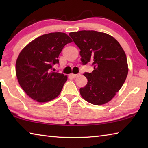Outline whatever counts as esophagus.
<instances>
[{
	"instance_id": "esophagus-1",
	"label": "esophagus",
	"mask_w": 148,
	"mask_h": 148,
	"mask_svg": "<svg viewBox=\"0 0 148 148\" xmlns=\"http://www.w3.org/2000/svg\"><path fill=\"white\" fill-rule=\"evenodd\" d=\"M71 76L72 77H73V78H76V77H78V76H80V74H71Z\"/></svg>"
}]
</instances>
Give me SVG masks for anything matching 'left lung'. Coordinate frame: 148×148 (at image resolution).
I'll list each match as a JSON object with an SVG mask.
<instances>
[{"label": "left lung", "mask_w": 148, "mask_h": 148, "mask_svg": "<svg viewBox=\"0 0 148 148\" xmlns=\"http://www.w3.org/2000/svg\"><path fill=\"white\" fill-rule=\"evenodd\" d=\"M80 49L83 65L91 62L94 70L83 75L86 85L81 88L83 98L94 105L109 102L121 89L128 74L127 56L119 43L108 34L95 30L69 33Z\"/></svg>", "instance_id": "1"}]
</instances>
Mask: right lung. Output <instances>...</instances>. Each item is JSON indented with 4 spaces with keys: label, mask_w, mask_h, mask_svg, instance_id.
Instances as JSON below:
<instances>
[{
    "label": "right lung",
    "mask_w": 148,
    "mask_h": 148,
    "mask_svg": "<svg viewBox=\"0 0 148 148\" xmlns=\"http://www.w3.org/2000/svg\"><path fill=\"white\" fill-rule=\"evenodd\" d=\"M72 42L65 33H49L33 40L21 50L16 62V74L30 98L46 102L60 95L67 76L51 70L59 64L58 57L64 47Z\"/></svg>",
    "instance_id": "right-lung-1"
}]
</instances>
